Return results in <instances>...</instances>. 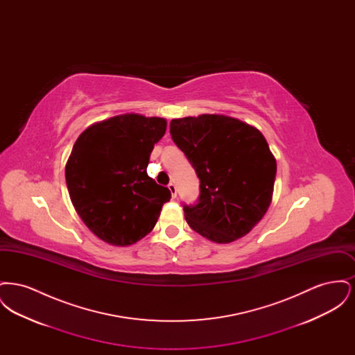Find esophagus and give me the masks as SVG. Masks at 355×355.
I'll return each instance as SVG.
<instances>
[{"label": "esophagus", "instance_id": "1", "mask_svg": "<svg viewBox=\"0 0 355 355\" xmlns=\"http://www.w3.org/2000/svg\"><path fill=\"white\" fill-rule=\"evenodd\" d=\"M168 187H169L170 193H171V197L175 198L177 197V186L174 185L173 182H170Z\"/></svg>", "mask_w": 355, "mask_h": 355}]
</instances>
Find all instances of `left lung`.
<instances>
[{"label": "left lung", "mask_w": 355, "mask_h": 355, "mask_svg": "<svg viewBox=\"0 0 355 355\" xmlns=\"http://www.w3.org/2000/svg\"><path fill=\"white\" fill-rule=\"evenodd\" d=\"M170 135L200 178L198 202L184 206L189 226L217 243L246 236L272 198L277 162L265 137L222 114L171 119Z\"/></svg>", "instance_id": "8db88e82"}]
</instances>
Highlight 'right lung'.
<instances>
[{
  "instance_id": "right-lung-1",
  "label": "right lung",
  "mask_w": 355,
  "mask_h": 355,
  "mask_svg": "<svg viewBox=\"0 0 355 355\" xmlns=\"http://www.w3.org/2000/svg\"><path fill=\"white\" fill-rule=\"evenodd\" d=\"M166 119L122 114L93 123L77 138L65 168L71 203L106 243L133 245L149 234L171 193L148 175Z\"/></svg>"
}]
</instances>
